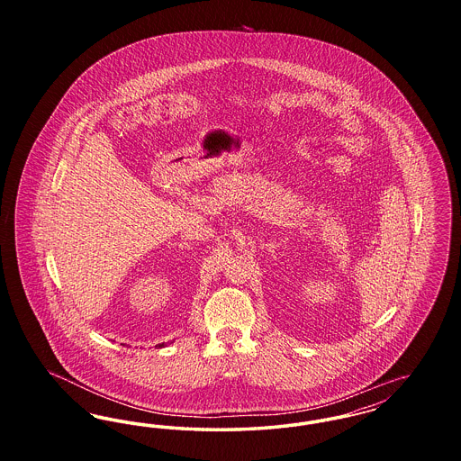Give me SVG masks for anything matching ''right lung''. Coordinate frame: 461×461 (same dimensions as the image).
<instances>
[{
  "label": "right lung",
  "instance_id": "1",
  "mask_svg": "<svg viewBox=\"0 0 461 461\" xmlns=\"http://www.w3.org/2000/svg\"><path fill=\"white\" fill-rule=\"evenodd\" d=\"M164 346H166V344H157L155 348H164Z\"/></svg>",
  "mask_w": 461,
  "mask_h": 461
}]
</instances>
